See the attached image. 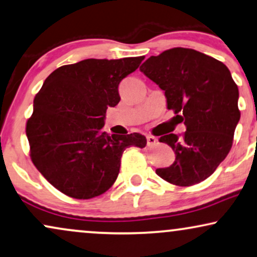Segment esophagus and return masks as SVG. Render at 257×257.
<instances>
[{"instance_id":"34e87169","label":"esophagus","mask_w":257,"mask_h":257,"mask_svg":"<svg viewBox=\"0 0 257 257\" xmlns=\"http://www.w3.org/2000/svg\"><path fill=\"white\" fill-rule=\"evenodd\" d=\"M158 139L155 138V136H152V135H147V145L148 146H153L157 144Z\"/></svg>"}]
</instances>
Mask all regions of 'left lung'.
<instances>
[{"label":"left lung","mask_w":257,"mask_h":257,"mask_svg":"<svg viewBox=\"0 0 257 257\" xmlns=\"http://www.w3.org/2000/svg\"><path fill=\"white\" fill-rule=\"evenodd\" d=\"M140 71L165 91L167 108L184 122L183 135L161 136L175 160L157 174L178 186L209 178L226 158L241 117L238 87L222 61L191 48L175 47L152 56Z\"/></svg>","instance_id":"8db88e82"}]
</instances>
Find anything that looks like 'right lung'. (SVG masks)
Masks as SVG:
<instances>
[{"label":"right lung","mask_w":257,"mask_h":257,"mask_svg":"<svg viewBox=\"0 0 257 257\" xmlns=\"http://www.w3.org/2000/svg\"><path fill=\"white\" fill-rule=\"evenodd\" d=\"M144 59H85L46 78L26 134L34 166L60 192L76 199L100 196L117 179L124 149L147 145L139 133L103 132L106 109L121 99L118 84Z\"/></svg>","instance_id":"right-lung-1"}]
</instances>
